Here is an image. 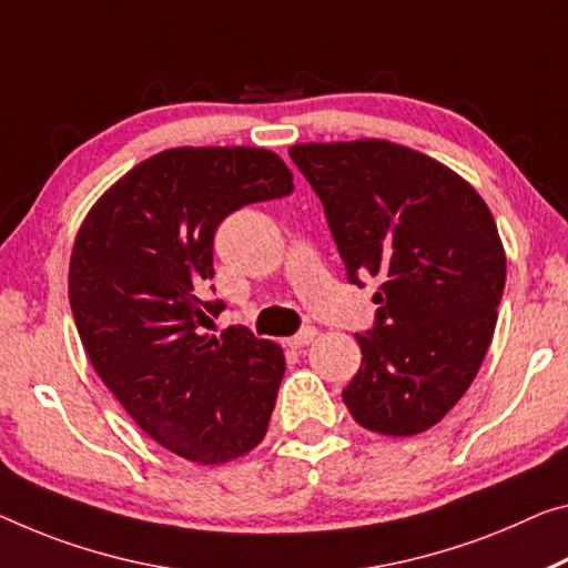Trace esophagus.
Returning a JSON list of instances; mask_svg holds the SVG:
<instances>
[{"label":"esophagus","instance_id":"1","mask_svg":"<svg viewBox=\"0 0 568 568\" xmlns=\"http://www.w3.org/2000/svg\"><path fill=\"white\" fill-rule=\"evenodd\" d=\"M314 337H317V329H314L312 325H307V327H302L294 337H290V345L292 347H307Z\"/></svg>","mask_w":568,"mask_h":568}]
</instances>
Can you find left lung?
I'll return each instance as SVG.
<instances>
[{"label": "left lung", "mask_w": 568, "mask_h": 568, "mask_svg": "<svg viewBox=\"0 0 568 568\" xmlns=\"http://www.w3.org/2000/svg\"><path fill=\"white\" fill-rule=\"evenodd\" d=\"M347 282L375 276V322L343 400L365 429H432L483 365L505 290V251L477 190L432 156L361 139L296 144Z\"/></svg>", "instance_id": "obj_1"}]
</instances>
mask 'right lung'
I'll list each match as a JSON object with an SVG mask.
<instances>
[{"label":"right lung","instance_id":"right-lung-1","mask_svg":"<svg viewBox=\"0 0 568 568\" xmlns=\"http://www.w3.org/2000/svg\"><path fill=\"white\" fill-rule=\"evenodd\" d=\"M292 190L268 150L180 146L126 172L78 231L68 296L89 361L129 416L190 462L235 459L266 434L282 347L243 325L205 335L225 304L200 286L215 276L217 225Z\"/></svg>","mask_w":568,"mask_h":568}]
</instances>
